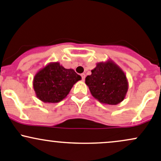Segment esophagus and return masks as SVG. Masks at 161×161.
<instances>
[{"mask_svg": "<svg viewBox=\"0 0 161 161\" xmlns=\"http://www.w3.org/2000/svg\"><path fill=\"white\" fill-rule=\"evenodd\" d=\"M85 77H86V76H85V74H81V77H82L83 80H84V79H85Z\"/></svg>", "mask_w": 161, "mask_h": 161, "instance_id": "obj_1", "label": "esophagus"}]
</instances>
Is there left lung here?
I'll return each mask as SVG.
<instances>
[{
  "instance_id": "8db88e82",
  "label": "left lung",
  "mask_w": 161,
  "mask_h": 161,
  "mask_svg": "<svg viewBox=\"0 0 161 161\" xmlns=\"http://www.w3.org/2000/svg\"><path fill=\"white\" fill-rule=\"evenodd\" d=\"M85 84L95 99L109 105L122 102L128 91V81L125 74L110 59L97 64L91 75L85 78Z\"/></svg>"
}]
</instances>
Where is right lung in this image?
I'll list each match as a JSON object with an SVG mask.
<instances>
[{
	"instance_id": "1",
	"label": "right lung",
	"mask_w": 161,
	"mask_h": 161,
	"mask_svg": "<svg viewBox=\"0 0 161 161\" xmlns=\"http://www.w3.org/2000/svg\"><path fill=\"white\" fill-rule=\"evenodd\" d=\"M81 80L73 69H66L59 62H51L34 75L33 87L37 97L44 103L61 101L74 84Z\"/></svg>"
}]
</instances>
